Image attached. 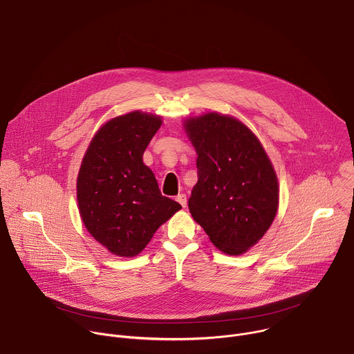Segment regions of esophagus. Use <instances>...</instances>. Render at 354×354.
Wrapping results in <instances>:
<instances>
[{
  "instance_id": "esophagus-1",
  "label": "esophagus",
  "mask_w": 354,
  "mask_h": 354,
  "mask_svg": "<svg viewBox=\"0 0 354 354\" xmlns=\"http://www.w3.org/2000/svg\"><path fill=\"white\" fill-rule=\"evenodd\" d=\"M176 201H179L182 207H186V205H187V197H186V194H183V193L178 194V196H176Z\"/></svg>"
}]
</instances>
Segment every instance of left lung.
Here are the masks:
<instances>
[{
	"instance_id": "1",
	"label": "left lung",
	"mask_w": 354,
	"mask_h": 354,
	"mask_svg": "<svg viewBox=\"0 0 354 354\" xmlns=\"http://www.w3.org/2000/svg\"><path fill=\"white\" fill-rule=\"evenodd\" d=\"M197 153L189 210L227 255H241L269 230L279 183L258 137L235 118L206 113L185 122Z\"/></svg>"
}]
</instances>
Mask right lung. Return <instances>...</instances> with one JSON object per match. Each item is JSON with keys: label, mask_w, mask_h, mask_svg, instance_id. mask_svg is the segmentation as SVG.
Returning a JSON list of instances; mask_svg holds the SVG:
<instances>
[{"label": "right lung", "mask_w": 354, "mask_h": 354, "mask_svg": "<svg viewBox=\"0 0 354 354\" xmlns=\"http://www.w3.org/2000/svg\"><path fill=\"white\" fill-rule=\"evenodd\" d=\"M160 116L130 112L106 122L93 136L78 179V209L88 232L111 254L138 255L156 231L182 206L161 194L142 162Z\"/></svg>", "instance_id": "1"}]
</instances>
